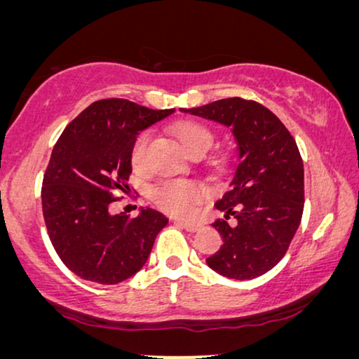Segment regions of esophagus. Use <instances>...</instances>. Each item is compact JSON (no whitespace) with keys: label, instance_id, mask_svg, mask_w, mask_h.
<instances>
[{"label":"esophagus","instance_id":"1","mask_svg":"<svg viewBox=\"0 0 359 359\" xmlns=\"http://www.w3.org/2000/svg\"><path fill=\"white\" fill-rule=\"evenodd\" d=\"M176 224L181 225L184 230H188V232H198V230H201V227H203L201 224L189 222V220H176Z\"/></svg>","mask_w":359,"mask_h":359}]
</instances>
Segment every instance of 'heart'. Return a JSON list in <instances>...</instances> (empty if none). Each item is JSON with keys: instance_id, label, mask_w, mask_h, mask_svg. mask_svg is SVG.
<instances>
[{"instance_id": "heart-1", "label": "heart", "mask_w": 359, "mask_h": 359, "mask_svg": "<svg viewBox=\"0 0 359 359\" xmlns=\"http://www.w3.org/2000/svg\"><path fill=\"white\" fill-rule=\"evenodd\" d=\"M173 132L189 155L196 150L208 151L214 142L212 132L198 122H181L173 127ZM150 140V132H142L132 145L130 165L135 171H144L147 168ZM204 196L205 191L203 186L196 181L186 180L163 181L151 189V199L155 201V204L166 212L176 215L193 214L196 205L204 199Z\"/></svg>"}]
</instances>
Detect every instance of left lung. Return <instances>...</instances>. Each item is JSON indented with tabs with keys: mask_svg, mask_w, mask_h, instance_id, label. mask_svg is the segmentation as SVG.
Wrapping results in <instances>:
<instances>
[{
	"mask_svg": "<svg viewBox=\"0 0 359 359\" xmlns=\"http://www.w3.org/2000/svg\"><path fill=\"white\" fill-rule=\"evenodd\" d=\"M230 127L237 140V165L229 189L215 208L225 219L212 224L222 247L209 268L230 279L268 273L286 255L304 210V165L286 126L268 107L243 97L181 109ZM230 215L238 224L230 226Z\"/></svg>",
	"mask_w": 359,
	"mask_h": 359,
	"instance_id": "8db88e82",
	"label": "left lung"
}]
</instances>
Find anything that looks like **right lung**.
Listing matches in <instances>:
<instances>
[{"label": "right lung", "instance_id": "right-lung-1", "mask_svg": "<svg viewBox=\"0 0 359 359\" xmlns=\"http://www.w3.org/2000/svg\"><path fill=\"white\" fill-rule=\"evenodd\" d=\"M175 109H149L111 97L88 106L65 127L42 181L47 233L63 264L86 281L117 284L144 266L156 235L168 224L147 208L134 219L109 212L130 191V150L140 130Z\"/></svg>", "mask_w": 359, "mask_h": 359}]
</instances>
